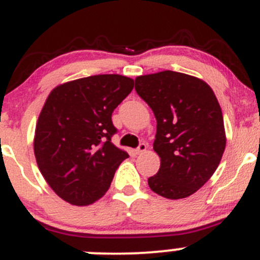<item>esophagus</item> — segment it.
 Returning a JSON list of instances; mask_svg holds the SVG:
<instances>
[{
    "label": "esophagus",
    "mask_w": 260,
    "mask_h": 260,
    "mask_svg": "<svg viewBox=\"0 0 260 260\" xmlns=\"http://www.w3.org/2000/svg\"><path fill=\"white\" fill-rule=\"evenodd\" d=\"M147 151V144L146 143H141L138 146V148L136 149V153H137V154H142V153H144Z\"/></svg>",
    "instance_id": "34e87169"
}]
</instances>
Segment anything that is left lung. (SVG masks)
Instances as JSON below:
<instances>
[{
  "instance_id": "1",
  "label": "left lung",
  "mask_w": 260,
  "mask_h": 260,
  "mask_svg": "<svg viewBox=\"0 0 260 260\" xmlns=\"http://www.w3.org/2000/svg\"><path fill=\"white\" fill-rule=\"evenodd\" d=\"M136 92L157 119L153 149L160 167L149 188L168 199L192 196L213 176L225 149L223 114L201 78L162 71L136 78Z\"/></svg>"
}]
</instances>
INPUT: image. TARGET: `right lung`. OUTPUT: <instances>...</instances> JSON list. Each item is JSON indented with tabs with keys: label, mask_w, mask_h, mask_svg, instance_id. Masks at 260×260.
<instances>
[{
	"label": "right lung",
	"mask_w": 260,
	"mask_h": 260,
	"mask_svg": "<svg viewBox=\"0 0 260 260\" xmlns=\"http://www.w3.org/2000/svg\"><path fill=\"white\" fill-rule=\"evenodd\" d=\"M135 81L98 75L66 82L48 94L36 124L38 168L54 193L73 206H89L108 190L128 153L114 146L112 113Z\"/></svg>",
	"instance_id": "obj_1"
}]
</instances>
